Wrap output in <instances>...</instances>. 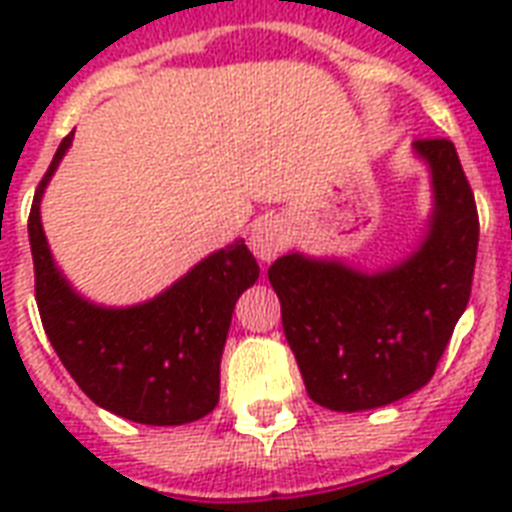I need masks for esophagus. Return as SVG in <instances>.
Returning a JSON list of instances; mask_svg holds the SVG:
<instances>
[{
  "instance_id": "esophagus-1",
  "label": "esophagus",
  "mask_w": 512,
  "mask_h": 512,
  "mask_svg": "<svg viewBox=\"0 0 512 512\" xmlns=\"http://www.w3.org/2000/svg\"><path fill=\"white\" fill-rule=\"evenodd\" d=\"M289 228L284 223V217L279 215H265L260 217L249 233V249L255 252L257 260H263V263H271L273 257L279 255L284 244H287Z\"/></svg>"
}]
</instances>
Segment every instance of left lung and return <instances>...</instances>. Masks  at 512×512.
Here are the masks:
<instances>
[{
  "instance_id": "left-lung-1",
  "label": "left lung",
  "mask_w": 512,
  "mask_h": 512,
  "mask_svg": "<svg viewBox=\"0 0 512 512\" xmlns=\"http://www.w3.org/2000/svg\"><path fill=\"white\" fill-rule=\"evenodd\" d=\"M433 215L412 255L385 271L289 252L268 268L289 348L316 404L364 412L428 385L468 308L478 212L452 140H414Z\"/></svg>"
}]
</instances>
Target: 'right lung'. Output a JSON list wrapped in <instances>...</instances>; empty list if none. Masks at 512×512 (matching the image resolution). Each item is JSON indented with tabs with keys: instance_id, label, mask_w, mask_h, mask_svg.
<instances>
[{
	"instance_id": "1",
	"label": "right lung",
	"mask_w": 512,
	"mask_h": 512,
	"mask_svg": "<svg viewBox=\"0 0 512 512\" xmlns=\"http://www.w3.org/2000/svg\"><path fill=\"white\" fill-rule=\"evenodd\" d=\"M63 138L34 193L28 241L44 332L76 385L98 406L140 425L201 420L220 398V358L233 305L260 276L244 239L196 263L154 300L106 308L84 300L52 260L42 228V193L66 156Z\"/></svg>"
}]
</instances>
